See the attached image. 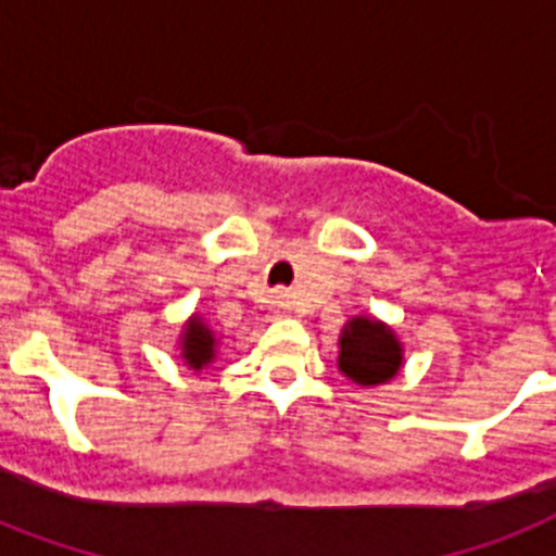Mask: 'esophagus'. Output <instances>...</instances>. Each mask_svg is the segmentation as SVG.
<instances>
[{
  "mask_svg": "<svg viewBox=\"0 0 556 556\" xmlns=\"http://www.w3.org/2000/svg\"><path fill=\"white\" fill-rule=\"evenodd\" d=\"M288 307H291V305H288L286 296H277V300H274V314H277V316L288 314Z\"/></svg>",
  "mask_w": 556,
  "mask_h": 556,
  "instance_id": "obj_1",
  "label": "esophagus"
}]
</instances>
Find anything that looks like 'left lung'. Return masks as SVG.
Listing matches in <instances>:
<instances>
[{
	"label": "left lung",
	"instance_id": "1",
	"mask_svg": "<svg viewBox=\"0 0 556 556\" xmlns=\"http://www.w3.org/2000/svg\"><path fill=\"white\" fill-rule=\"evenodd\" d=\"M336 367L358 387H379L393 381L404 367V344L387 321L358 314L344 321L339 333Z\"/></svg>",
	"mask_w": 556,
	"mask_h": 556
}]
</instances>
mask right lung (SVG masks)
<instances>
[{
	"mask_svg": "<svg viewBox=\"0 0 556 556\" xmlns=\"http://www.w3.org/2000/svg\"><path fill=\"white\" fill-rule=\"evenodd\" d=\"M217 348H220V339H217L214 328L206 321V316L194 311L177 336V356H180L184 367L194 372L208 370V365H214V358H217Z\"/></svg>",
	"mask_w": 556,
	"mask_h": 556,
	"instance_id": "add662e5",
	"label": "right lung"
}]
</instances>
